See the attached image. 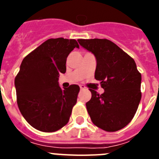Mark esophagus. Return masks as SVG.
Listing matches in <instances>:
<instances>
[{
  "mask_svg": "<svg viewBox=\"0 0 159 159\" xmlns=\"http://www.w3.org/2000/svg\"><path fill=\"white\" fill-rule=\"evenodd\" d=\"M80 90L85 89V87H84V85H80Z\"/></svg>",
  "mask_w": 159,
  "mask_h": 159,
  "instance_id": "1",
  "label": "esophagus"
}]
</instances>
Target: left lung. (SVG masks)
Segmentation results:
<instances>
[{"mask_svg": "<svg viewBox=\"0 0 159 159\" xmlns=\"http://www.w3.org/2000/svg\"><path fill=\"white\" fill-rule=\"evenodd\" d=\"M79 43L96 59L95 78L101 81V95L89 89L86 103L92 123L106 131H117L133 119L141 100L142 76L134 60L107 39H79Z\"/></svg>", "mask_w": 159, "mask_h": 159, "instance_id": "obj_1", "label": "left lung"}]
</instances>
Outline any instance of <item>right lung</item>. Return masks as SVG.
Segmentation results:
<instances>
[{
	"instance_id": "add662e5",
	"label": "right lung",
	"mask_w": 159,
	"mask_h": 159,
	"mask_svg": "<svg viewBox=\"0 0 159 159\" xmlns=\"http://www.w3.org/2000/svg\"><path fill=\"white\" fill-rule=\"evenodd\" d=\"M75 40L49 39L24 58L15 78L16 101L25 120L35 129L54 132L69 121L80 87L61 88L60 73L66 72V60Z\"/></svg>"
}]
</instances>
